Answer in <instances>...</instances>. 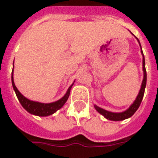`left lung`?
<instances>
[{
  "label": "left lung",
  "mask_w": 158,
  "mask_h": 158,
  "mask_svg": "<svg viewBox=\"0 0 158 158\" xmlns=\"http://www.w3.org/2000/svg\"><path fill=\"white\" fill-rule=\"evenodd\" d=\"M138 41H139V39H138ZM141 53L143 55L142 48H141ZM143 70H144V79H143V82H142V85H141V89L139 90V93L138 95L136 100L134 101V102H133L132 105L130 106V108H129L128 110H127L124 112H121V113H112V112L107 111L105 110H102V109L99 108L97 105H95V109L98 110V113L102 114L104 117L107 118L108 120H110V121H122V120H125V119L131 117L133 114L136 112L137 110L139 109V107L140 105L141 102H142V99H143V97H144L145 85H146V70H145V63H144V55H143Z\"/></svg>",
  "instance_id": "obj_1"
}]
</instances>
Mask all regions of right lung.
<instances>
[{
	"label": "right lung",
	"mask_w": 158,
	"mask_h": 158,
	"mask_svg": "<svg viewBox=\"0 0 158 158\" xmlns=\"http://www.w3.org/2000/svg\"><path fill=\"white\" fill-rule=\"evenodd\" d=\"M12 84H13V87L14 90L16 93L19 102L21 103L23 108L25 110H27L29 113L35 114V115H38V116H47V115H50L56 112V110H60V108L65 104V102H67L68 99V97L70 95V90L72 88L71 86L68 88L67 93L65 94L63 98H60V100L56 101V102H51V103H42V102H34V101H31L29 99L25 98L23 95L18 90L17 87L15 86L14 82V78H13V73H12Z\"/></svg>",
	"instance_id": "1"
}]
</instances>
